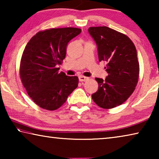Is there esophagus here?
Masks as SVG:
<instances>
[{
  "mask_svg": "<svg viewBox=\"0 0 159 159\" xmlns=\"http://www.w3.org/2000/svg\"><path fill=\"white\" fill-rule=\"evenodd\" d=\"M79 79L80 82H83V81H86V80H88V79H89V78L85 77L84 76H80L79 77Z\"/></svg>",
  "mask_w": 159,
  "mask_h": 159,
  "instance_id": "1",
  "label": "esophagus"
}]
</instances>
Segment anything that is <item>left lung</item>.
I'll list each match as a JSON object with an SVG mask.
<instances>
[{
  "instance_id": "8db88e82",
  "label": "left lung",
  "mask_w": 159,
  "mask_h": 159,
  "mask_svg": "<svg viewBox=\"0 0 159 159\" xmlns=\"http://www.w3.org/2000/svg\"><path fill=\"white\" fill-rule=\"evenodd\" d=\"M88 32L98 45L99 61L107 63L105 80L96 78L99 87L93 101L103 109H112L128 99L138 84L139 65L137 50L126 35L107 26L90 27Z\"/></svg>"
}]
</instances>
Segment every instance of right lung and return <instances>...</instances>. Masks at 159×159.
I'll return each instance as SVG.
<instances>
[{
	"label": "right lung",
	"instance_id": "1",
	"mask_svg": "<svg viewBox=\"0 0 159 159\" xmlns=\"http://www.w3.org/2000/svg\"><path fill=\"white\" fill-rule=\"evenodd\" d=\"M81 29L74 27L45 29L26 44L20 67L21 80L29 96L42 109L60 108L79 84L77 76L59 72L66 46Z\"/></svg>",
	"mask_w": 159,
	"mask_h": 159
}]
</instances>
